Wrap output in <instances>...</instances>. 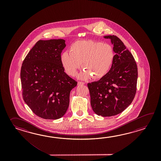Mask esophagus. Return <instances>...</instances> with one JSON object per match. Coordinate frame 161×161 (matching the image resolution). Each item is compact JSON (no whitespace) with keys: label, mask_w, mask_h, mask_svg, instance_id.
Segmentation results:
<instances>
[{"label":"esophagus","mask_w":161,"mask_h":161,"mask_svg":"<svg viewBox=\"0 0 161 161\" xmlns=\"http://www.w3.org/2000/svg\"><path fill=\"white\" fill-rule=\"evenodd\" d=\"M78 85H85V83H84V82H80V81H79V82H78Z\"/></svg>","instance_id":"34e87169"}]
</instances>
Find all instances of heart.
Segmentation results:
<instances>
[{
  "label": "heart",
  "mask_w": 161,
  "mask_h": 161,
  "mask_svg": "<svg viewBox=\"0 0 161 161\" xmlns=\"http://www.w3.org/2000/svg\"><path fill=\"white\" fill-rule=\"evenodd\" d=\"M69 52L60 56V61L65 72L75 75L81 65L85 69L79 78L87 79L92 77L99 79L106 75L112 65L114 52L112 47L106 43L92 40H79L73 43Z\"/></svg>",
  "instance_id": "1"
}]
</instances>
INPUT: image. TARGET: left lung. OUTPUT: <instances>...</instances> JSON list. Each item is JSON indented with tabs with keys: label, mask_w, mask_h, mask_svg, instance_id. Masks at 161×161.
Wrapping results in <instances>:
<instances>
[{
	"label": "left lung",
	"mask_w": 161,
	"mask_h": 161,
	"mask_svg": "<svg viewBox=\"0 0 161 161\" xmlns=\"http://www.w3.org/2000/svg\"><path fill=\"white\" fill-rule=\"evenodd\" d=\"M104 37L111 39L116 53L112 65L106 75L87 87L93 111L109 117L123 112L134 100L138 73L134 56L123 41L114 35Z\"/></svg>",
	"instance_id": "obj_1"
}]
</instances>
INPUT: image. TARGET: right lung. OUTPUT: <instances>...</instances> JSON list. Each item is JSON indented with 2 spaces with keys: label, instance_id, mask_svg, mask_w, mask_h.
I'll return each mask as SVG.
<instances>
[{
  "label": "right lung",
  "instance_id": "right-lung-1",
  "mask_svg": "<svg viewBox=\"0 0 161 161\" xmlns=\"http://www.w3.org/2000/svg\"><path fill=\"white\" fill-rule=\"evenodd\" d=\"M65 46L63 39L39 40L21 67L23 99L36 115L44 119L56 120L64 115L70 92L77 85L61 63Z\"/></svg>",
  "mask_w": 161,
  "mask_h": 161
}]
</instances>
